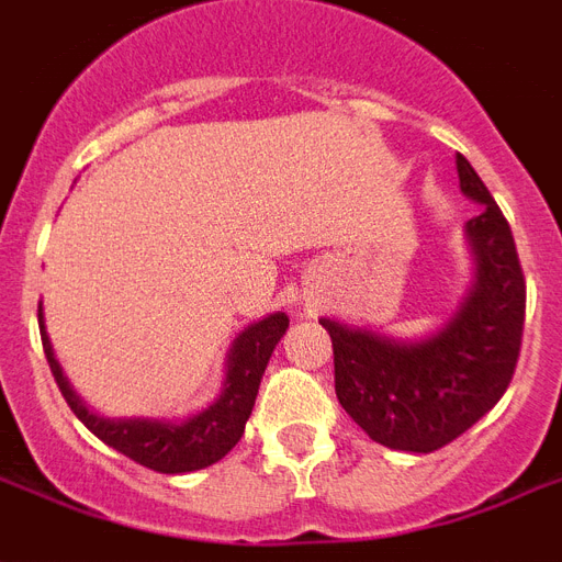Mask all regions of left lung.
Returning a JSON list of instances; mask_svg holds the SVG:
<instances>
[{
    "label": "left lung",
    "mask_w": 562,
    "mask_h": 562,
    "mask_svg": "<svg viewBox=\"0 0 562 562\" xmlns=\"http://www.w3.org/2000/svg\"><path fill=\"white\" fill-rule=\"evenodd\" d=\"M456 170L462 193L482 204V213L464 225L476 280L445 328L424 340H392L321 321L335 349L340 407L369 439L407 453L450 445L494 409L522 344L526 277L508 218L464 155H456Z\"/></svg>",
    "instance_id": "8db88e82"
}]
</instances>
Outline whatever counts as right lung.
Segmentation results:
<instances>
[{
	"instance_id": "right-lung-1",
	"label": "right lung",
	"mask_w": 562,
	"mask_h": 562,
	"mask_svg": "<svg viewBox=\"0 0 562 562\" xmlns=\"http://www.w3.org/2000/svg\"><path fill=\"white\" fill-rule=\"evenodd\" d=\"M289 328L285 312L268 314L259 323H250L234 340L227 355L225 392L218 395L207 409L190 415L184 422H158V418H103L91 413L83 398L68 386L57 358H54L52 340L45 335L43 305H40V335L43 349L52 367L63 398L71 413L98 436L103 445L115 447L117 453L130 456L132 462L144 464L158 473H190L202 471L207 464L225 459L245 432V422L250 418L254 401H257L259 381L271 360L273 346Z\"/></svg>"
}]
</instances>
